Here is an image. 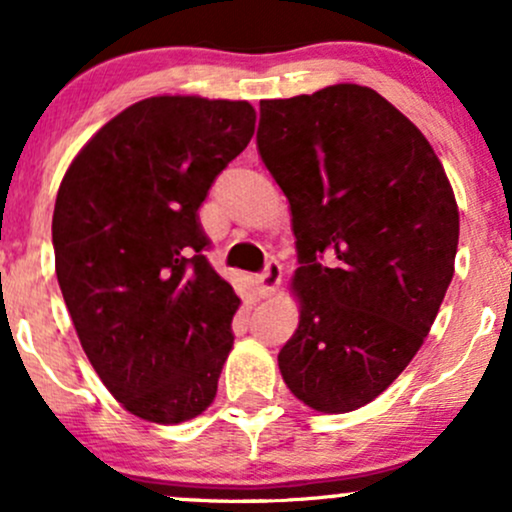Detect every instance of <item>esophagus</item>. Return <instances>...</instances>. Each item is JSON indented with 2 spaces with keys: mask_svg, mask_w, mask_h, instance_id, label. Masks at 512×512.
<instances>
[{
  "mask_svg": "<svg viewBox=\"0 0 512 512\" xmlns=\"http://www.w3.org/2000/svg\"><path fill=\"white\" fill-rule=\"evenodd\" d=\"M279 281H281V264L274 260H267L264 264V272L257 276V291H260V296H272V293L279 289Z\"/></svg>",
  "mask_w": 512,
  "mask_h": 512,
  "instance_id": "1",
  "label": "esophagus"
}]
</instances>
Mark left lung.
Segmentation results:
<instances>
[{"instance_id":"left-lung-1","label":"left lung","mask_w":512,"mask_h":512,"mask_svg":"<svg viewBox=\"0 0 512 512\" xmlns=\"http://www.w3.org/2000/svg\"><path fill=\"white\" fill-rule=\"evenodd\" d=\"M257 149L291 204L301 262L281 378L315 411H354L409 366L452 281L448 175L419 127L358 84L262 101Z\"/></svg>"}]
</instances>
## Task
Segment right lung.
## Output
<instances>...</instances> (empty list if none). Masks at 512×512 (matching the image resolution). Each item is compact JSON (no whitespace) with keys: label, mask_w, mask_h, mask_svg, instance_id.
<instances>
[{"label":"right lung","mask_w":512,"mask_h":512,"mask_svg":"<svg viewBox=\"0 0 512 512\" xmlns=\"http://www.w3.org/2000/svg\"><path fill=\"white\" fill-rule=\"evenodd\" d=\"M255 120L248 101L146 98L64 173L57 281L93 370L139 419L182 424L216 397L240 298L204 255L197 211Z\"/></svg>","instance_id":"right-lung-1"}]
</instances>
